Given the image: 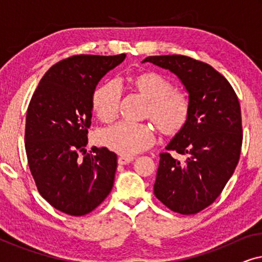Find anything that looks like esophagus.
Instances as JSON below:
<instances>
[{
	"mask_svg": "<svg viewBox=\"0 0 262 262\" xmlns=\"http://www.w3.org/2000/svg\"><path fill=\"white\" fill-rule=\"evenodd\" d=\"M135 160V157H130V156H120L119 159H118V163L119 164H128L132 161Z\"/></svg>",
	"mask_w": 262,
	"mask_h": 262,
	"instance_id": "34e87169",
	"label": "esophagus"
}]
</instances>
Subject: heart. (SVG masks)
<instances>
[{"label": "heart", "mask_w": 262, "mask_h": 262, "mask_svg": "<svg viewBox=\"0 0 262 262\" xmlns=\"http://www.w3.org/2000/svg\"><path fill=\"white\" fill-rule=\"evenodd\" d=\"M131 84L139 94L149 100L146 116L155 121L161 132L174 136L185 127L188 120V100L162 75L142 73L131 78ZM121 92L117 82H108L99 87L93 96V107L102 121H111L119 110ZM155 128L150 124L119 123L108 126L99 134V143L112 151L132 156L144 151L155 143Z\"/></svg>", "instance_id": "b5f03b06"}]
</instances>
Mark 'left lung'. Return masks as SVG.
I'll return each mask as SVG.
<instances>
[{
  "instance_id": "obj_1",
  "label": "left lung",
  "mask_w": 262,
  "mask_h": 262,
  "mask_svg": "<svg viewBox=\"0 0 262 262\" xmlns=\"http://www.w3.org/2000/svg\"><path fill=\"white\" fill-rule=\"evenodd\" d=\"M150 62L177 75L188 94L185 127L166 146L186 160L160 154L154 193L168 209L198 213L218 198L239 160L241 107L227 78L209 64L187 56H150Z\"/></svg>"
}]
</instances>
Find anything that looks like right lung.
<instances>
[{"label": "right lung", "instance_id": "right-lung-1", "mask_svg": "<svg viewBox=\"0 0 262 262\" xmlns=\"http://www.w3.org/2000/svg\"><path fill=\"white\" fill-rule=\"evenodd\" d=\"M125 57L60 60L46 71L28 105L25 148L31 173L42 198L70 216L92 212L112 191L117 155L105 146L93 154L84 148L96 85Z\"/></svg>", "mask_w": 262, "mask_h": 262}]
</instances>
